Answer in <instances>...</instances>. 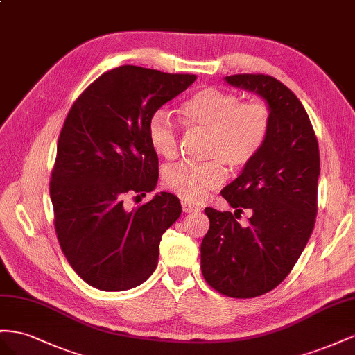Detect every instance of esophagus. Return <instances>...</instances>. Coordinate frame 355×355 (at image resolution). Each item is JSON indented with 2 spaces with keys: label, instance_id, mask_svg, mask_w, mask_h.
Returning a JSON list of instances; mask_svg holds the SVG:
<instances>
[{
  "label": "esophagus",
  "instance_id": "obj_1",
  "mask_svg": "<svg viewBox=\"0 0 355 355\" xmlns=\"http://www.w3.org/2000/svg\"><path fill=\"white\" fill-rule=\"evenodd\" d=\"M181 208H183V212H196V211H200L199 207H196L193 204H189V202H181Z\"/></svg>",
  "mask_w": 355,
  "mask_h": 355
}]
</instances>
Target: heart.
Masks as SVG:
<instances>
[{"label": "heart", "mask_w": 355, "mask_h": 355, "mask_svg": "<svg viewBox=\"0 0 355 355\" xmlns=\"http://www.w3.org/2000/svg\"><path fill=\"white\" fill-rule=\"evenodd\" d=\"M184 123L209 134L205 164L181 162L165 169L164 183L186 202H199L225 181L229 169L245 168L265 147L272 125L270 107L263 99L242 101L230 90L202 87L181 104ZM150 146L164 159L178 153L180 134L175 121L165 111H156L147 126Z\"/></svg>", "instance_id": "b5f03b06"}]
</instances>
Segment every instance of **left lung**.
Instances as JSON below:
<instances>
[{
	"label": "left lung",
	"instance_id": "left-lung-1",
	"mask_svg": "<svg viewBox=\"0 0 355 355\" xmlns=\"http://www.w3.org/2000/svg\"><path fill=\"white\" fill-rule=\"evenodd\" d=\"M225 80L265 99L272 125L256 159L221 190L235 216L205 208L209 229L200 244V269L221 295L250 299L279 286L308 244L317 217L320 150L305 108L279 80L265 74ZM242 207L253 211L245 228L236 221Z\"/></svg>",
	"mask_w": 355,
	"mask_h": 355
}]
</instances>
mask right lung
<instances>
[{"label":"right lung","instance_id":"1","mask_svg":"<svg viewBox=\"0 0 355 355\" xmlns=\"http://www.w3.org/2000/svg\"><path fill=\"white\" fill-rule=\"evenodd\" d=\"M195 80L123 65L98 77L71 107L58 139L50 199L60 250L89 286L123 291L156 269L162 235L181 214L180 200L162 191L126 209L123 199L156 187L159 160L148 120Z\"/></svg>","mask_w":355,"mask_h":355}]
</instances>
